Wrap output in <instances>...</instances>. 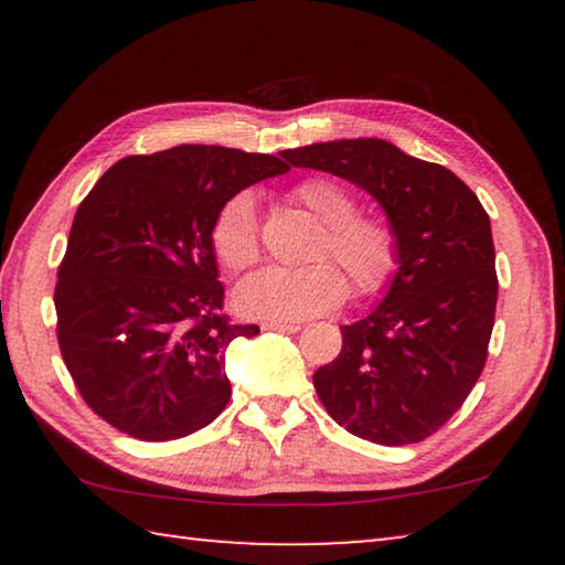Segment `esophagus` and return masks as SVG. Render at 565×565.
Returning a JSON list of instances; mask_svg holds the SVG:
<instances>
[{"mask_svg": "<svg viewBox=\"0 0 565 565\" xmlns=\"http://www.w3.org/2000/svg\"><path fill=\"white\" fill-rule=\"evenodd\" d=\"M264 331H279V333H296L301 331L299 323H279V321H266Z\"/></svg>", "mask_w": 565, "mask_h": 565, "instance_id": "34e87169", "label": "esophagus"}]
</instances>
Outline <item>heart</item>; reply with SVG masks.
<instances>
[{
  "label": "heart",
  "instance_id": "obj_1",
  "mask_svg": "<svg viewBox=\"0 0 565 565\" xmlns=\"http://www.w3.org/2000/svg\"><path fill=\"white\" fill-rule=\"evenodd\" d=\"M291 196L327 226L311 254L317 264L299 269L269 266L252 274L236 286V311L279 323L323 317L347 299L344 273L359 296L384 289L398 269L394 226L379 216H361L356 196L333 179H303ZM209 242L226 271H244L259 262V216L252 191H238L218 206Z\"/></svg>",
  "mask_w": 565,
  "mask_h": 565
}]
</instances>
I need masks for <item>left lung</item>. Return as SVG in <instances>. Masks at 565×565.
I'll use <instances>...</instances> for the list:
<instances>
[{"mask_svg":"<svg viewBox=\"0 0 565 565\" xmlns=\"http://www.w3.org/2000/svg\"><path fill=\"white\" fill-rule=\"evenodd\" d=\"M281 157L369 191L398 236V269L374 311L341 327V353L313 374L329 416L381 446L418 444L481 376L499 279L491 222L454 171L384 139H339Z\"/></svg>","mask_w":565,"mask_h":565,"instance_id":"left-lung-1","label":"left lung"}]
</instances>
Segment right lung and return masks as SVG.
I'll use <instances>...</instances> for the list:
<instances>
[{
  "label": "right lung",
  "instance_id": "obj_1",
  "mask_svg": "<svg viewBox=\"0 0 565 565\" xmlns=\"http://www.w3.org/2000/svg\"><path fill=\"white\" fill-rule=\"evenodd\" d=\"M271 154L181 145L124 157L76 209L54 289L56 339L94 414L139 441H174L226 408L228 343L209 228L228 196L286 174Z\"/></svg>",
  "mask_w": 565,
  "mask_h": 565
}]
</instances>
